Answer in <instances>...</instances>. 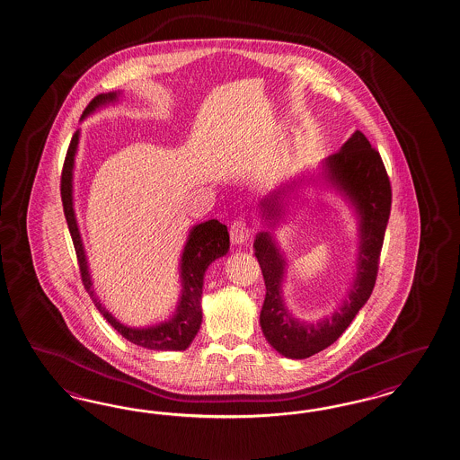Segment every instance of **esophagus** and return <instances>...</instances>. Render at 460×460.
Instances as JSON below:
<instances>
[{"mask_svg": "<svg viewBox=\"0 0 460 460\" xmlns=\"http://www.w3.org/2000/svg\"><path fill=\"white\" fill-rule=\"evenodd\" d=\"M229 236H231V241H233L234 244H243V243H246L249 236H251V227H249V224L246 223L244 219H237V221L231 224Z\"/></svg>", "mask_w": 460, "mask_h": 460, "instance_id": "esophagus-1", "label": "esophagus"}]
</instances>
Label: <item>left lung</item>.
Instances as JSON below:
<instances>
[{
	"mask_svg": "<svg viewBox=\"0 0 460 460\" xmlns=\"http://www.w3.org/2000/svg\"><path fill=\"white\" fill-rule=\"evenodd\" d=\"M323 175L351 202L360 219L357 273L338 310L314 323L295 318L286 308L281 291L286 273L281 249L268 231L260 233L254 241V254L266 285V298L260 314L262 333L278 353L293 360L308 358L333 345L370 298L392 208V187L385 165L378 150L373 149L360 130L323 162ZM283 194L286 189H279L262 200L261 212L266 223H276L283 216Z\"/></svg>",
	"mask_w": 460,
	"mask_h": 460,
	"instance_id": "8db88e82",
	"label": "left lung"
}]
</instances>
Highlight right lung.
Listing matches in <instances>:
<instances>
[{"mask_svg": "<svg viewBox=\"0 0 460 460\" xmlns=\"http://www.w3.org/2000/svg\"><path fill=\"white\" fill-rule=\"evenodd\" d=\"M119 95H120L119 92L100 93L88 103L82 119H85L90 113L95 112L102 105L112 103V102L119 99ZM78 138H80V130H76L74 137H72V142H70V147L66 150V157H65V164H63L62 202L63 212H65L66 224H68V231H70V236L74 241L82 281H84V286H85L90 298L93 301V305L97 306V310L102 313V316L111 323L113 330H117L130 343L147 348V349H161V351L186 349L198 335L200 322H202L200 296H202V285H204L206 270L209 268L212 261H216L217 258H221L229 251L227 227L219 223L217 219H211V221L198 224L190 229L186 246L182 251V256H181L182 291H181V298H179L172 318H169L164 323L147 326V328H130L127 324L120 323L115 316H112V313H109V310L100 303V299L97 298V295L93 291V283H92V278L88 273L85 249H84V243H82V237H80L78 226H76L74 209V165L75 154H76V147H78Z\"/></svg>", "mask_w": 460, "mask_h": 460, "instance_id": "right-lung-1", "label": "right lung"}]
</instances>
